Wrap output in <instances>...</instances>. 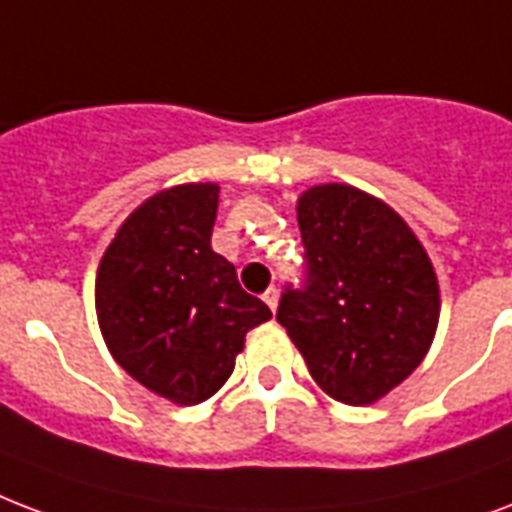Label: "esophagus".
Instances as JSON below:
<instances>
[{"label": "esophagus", "instance_id": "1", "mask_svg": "<svg viewBox=\"0 0 512 512\" xmlns=\"http://www.w3.org/2000/svg\"><path fill=\"white\" fill-rule=\"evenodd\" d=\"M263 300L268 303L271 311H276V306H279V290H276V287H268V290L263 292Z\"/></svg>", "mask_w": 512, "mask_h": 512}]
</instances>
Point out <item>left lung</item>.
Listing matches in <instances>:
<instances>
[{
    "label": "left lung",
    "instance_id": "obj_1",
    "mask_svg": "<svg viewBox=\"0 0 512 512\" xmlns=\"http://www.w3.org/2000/svg\"><path fill=\"white\" fill-rule=\"evenodd\" d=\"M303 287H287L276 319L308 373L346 405H370L427 357L440 317L435 268L400 214L351 185L298 198Z\"/></svg>",
    "mask_w": 512,
    "mask_h": 512
}]
</instances>
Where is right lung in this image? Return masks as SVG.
I'll return each mask as SVG.
<instances>
[{
    "instance_id": "right-lung-1",
    "label": "right lung",
    "mask_w": 512,
    "mask_h": 512,
    "mask_svg": "<svg viewBox=\"0 0 512 512\" xmlns=\"http://www.w3.org/2000/svg\"><path fill=\"white\" fill-rule=\"evenodd\" d=\"M220 185L161 190L120 225L96 273V314L120 368L155 395L198 405L236 368L252 327L271 319L212 249Z\"/></svg>"
}]
</instances>
